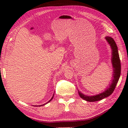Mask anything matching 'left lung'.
Instances as JSON below:
<instances>
[{
    "instance_id": "8db88e82",
    "label": "left lung",
    "mask_w": 128,
    "mask_h": 128,
    "mask_svg": "<svg viewBox=\"0 0 128 128\" xmlns=\"http://www.w3.org/2000/svg\"><path fill=\"white\" fill-rule=\"evenodd\" d=\"M105 39L108 43V44L110 45L111 50H112L111 62H112L113 66V78H112V80H111L112 82L109 84V86L107 87L106 90L99 94L94 95V96H88V95L84 94L79 90H78V93L80 97L83 100H86V101H98V100H100L110 96L113 93L116 84H117L119 78H120L121 72V65L117 46H116L114 40L112 37L106 36L105 37Z\"/></svg>"
}]
</instances>
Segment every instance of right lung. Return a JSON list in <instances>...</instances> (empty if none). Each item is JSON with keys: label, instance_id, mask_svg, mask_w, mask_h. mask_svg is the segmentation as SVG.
Instances as JSON below:
<instances>
[{"label": "right lung", "instance_id": "obj_1", "mask_svg": "<svg viewBox=\"0 0 128 128\" xmlns=\"http://www.w3.org/2000/svg\"><path fill=\"white\" fill-rule=\"evenodd\" d=\"M54 94H53V96H52V97L51 98V99L50 100H49V101H48L47 103H44V104H42V105H40V106H36V105H35L34 106H36V107H38H38H40V106H44V105H45V104H47V103H49V102H50V101H51V100H52L53 98V97H54Z\"/></svg>", "mask_w": 128, "mask_h": 128}]
</instances>
